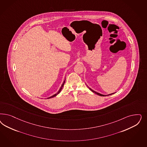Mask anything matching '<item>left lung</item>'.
Wrapping results in <instances>:
<instances>
[{
    "mask_svg": "<svg viewBox=\"0 0 147 147\" xmlns=\"http://www.w3.org/2000/svg\"><path fill=\"white\" fill-rule=\"evenodd\" d=\"M87 86L89 88V89H90L92 92H94V93H95L96 94H97V95H99V96H109V95H112V94H115V92H114V93H112V94H108V95H103V94H100V93H98V92H96V91H94V90H92V89H91L90 88H89L88 85H87Z\"/></svg>",
    "mask_w": 147,
    "mask_h": 147,
    "instance_id": "left-lung-1",
    "label": "left lung"
}]
</instances>
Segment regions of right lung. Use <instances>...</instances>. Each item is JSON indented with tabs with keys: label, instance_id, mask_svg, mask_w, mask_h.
Masks as SVG:
<instances>
[{
	"label": "right lung",
	"instance_id": "1",
	"mask_svg": "<svg viewBox=\"0 0 147 147\" xmlns=\"http://www.w3.org/2000/svg\"><path fill=\"white\" fill-rule=\"evenodd\" d=\"M65 80L63 82V84H62V85H61V88H60V89H59V90L58 91V92H57L56 94H54L53 95H52L51 96H50V97H48L47 98V99L48 98H52V97H55V96H57V95H58L60 92H61V91L62 90V88H63V86L64 85V83H65Z\"/></svg>",
	"mask_w": 147,
	"mask_h": 147
}]
</instances>
